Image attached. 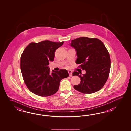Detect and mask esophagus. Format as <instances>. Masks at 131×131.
<instances>
[{
  "instance_id": "obj_1",
  "label": "esophagus",
  "mask_w": 131,
  "mask_h": 131,
  "mask_svg": "<svg viewBox=\"0 0 131 131\" xmlns=\"http://www.w3.org/2000/svg\"><path fill=\"white\" fill-rule=\"evenodd\" d=\"M68 73H69V75L70 76H71H71H72V71H71V70H69V71H68Z\"/></svg>"
}]
</instances>
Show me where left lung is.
Here are the masks:
<instances>
[{"label":"left lung","mask_w":131,"mask_h":131,"mask_svg":"<svg viewBox=\"0 0 131 131\" xmlns=\"http://www.w3.org/2000/svg\"><path fill=\"white\" fill-rule=\"evenodd\" d=\"M71 45L77 52V64H81L85 74L73 72L72 75L81 78V83L74 88L84 94H91L100 90L109 77L111 59L109 52L103 42L96 38L81 37L72 40Z\"/></svg>","instance_id":"obj_1"}]
</instances>
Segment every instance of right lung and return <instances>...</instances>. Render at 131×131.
Instances as JSON below:
<instances>
[{
	"mask_svg": "<svg viewBox=\"0 0 131 131\" xmlns=\"http://www.w3.org/2000/svg\"><path fill=\"white\" fill-rule=\"evenodd\" d=\"M60 42L43 41L31 42L25 48L20 58L22 77L28 89L34 94L46 97L58 91L62 79L68 77L67 70H52L48 66L53 61L55 51L63 45Z\"/></svg>",
	"mask_w": 131,
	"mask_h": 131,
	"instance_id": "right-lung-1",
	"label": "right lung"
}]
</instances>
